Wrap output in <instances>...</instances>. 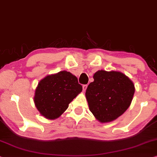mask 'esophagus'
Wrapping results in <instances>:
<instances>
[{"mask_svg":"<svg viewBox=\"0 0 157 157\" xmlns=\"http://www.w3.org/2000/svg\"><path fill=\"white\" fill-rule=\"evenodd\" d=\"M87 87H88V85H83V90L84 92L86 91V88H87Z\"/></svg>","mask_w":157,"mask_h":157,"instance_id":"esophagus-1","label":"esophagus"}]
</instances>
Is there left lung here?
<instances>
[{"label":"left lung","instance_id":"8db88e82","mask_svg":"<svg viewBox=\"0 0 157 157\" xmlns=\"http://www.w3.org/2000/svg\"><path fill=\"white\" fill-rule=\"evenodd\" d=\"M94 79L86 91L89 110L101 123L112 122L130 105L135 85L128 76L117 71L99 70Z\"/></svg>","mask_w":157,"mask_h":157}]
</instances>
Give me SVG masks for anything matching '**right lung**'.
I'll list each match as a JSON object with an SVG mask.
<instances>
[{"instance_id":"1","label":"right lung","mask_w":157,"mask_h":157,"mask_svg":"<svg viewBox=\"0 0 157 157\" xmlns=\"http://www.w3.org/2000/svg\"><path fill=\"white\" fill-rule=\"evenodd\" d=\"M82 89L78 78L71 72L62 71L47 75L38 83L34 103L42 116L55 120L65 112Z\"/></svg>"}]
</instances>
